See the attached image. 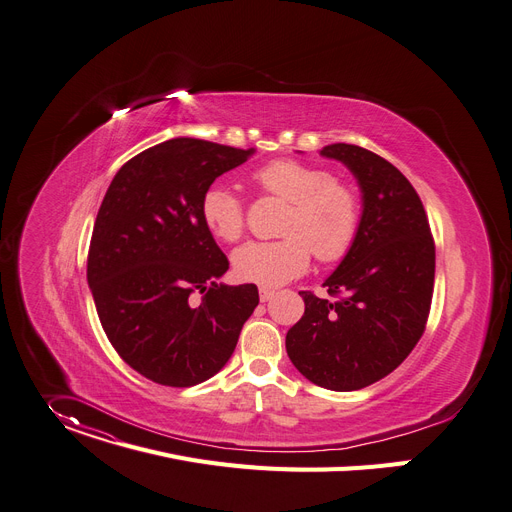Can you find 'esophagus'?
Segmentation results:
<instances>
[{"label": "esophagus", "mask_w": 512, "mask_h": 512, "mask_svg": "<svg viewBox=\"0 0 512 512\" xmlns=\"http://www.w3.org/2000/svg\"><path fill=\"white\" fill-rule=\"evenodd\" d=\"M273 296H275V290H269V288H261V290H259L261 302H267V300H271Z\"/></svg>", "instance_id": "obj_1"}]
</instances>
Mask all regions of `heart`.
Wrapping results in <instances>:
<instances>
[{
  "mask_svg": "<svg viewBox=\"0 0 512 512\" xmlns=\"http://www.w3.org/2000/svg\"><path fill=\"white\" fill-rule=\"evenodd\" d=\"M265 196L288 204L277 241H253L232 255V269L243 282L263 288L284 286L300 277L310 257L341 261L357 241L363 202L351 183L331 169L296 159H275L253 173ZM200 214L212 235L224 243L243 237L247 208L243 198L222 183H212L200 200Z\"/></svg>",
  "mask_w": 512,
  "mask_h": 512,
  "instance_id": "1",
  "label": "heart"
}]
</instances>
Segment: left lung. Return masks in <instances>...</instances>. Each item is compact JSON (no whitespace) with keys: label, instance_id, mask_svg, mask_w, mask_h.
Segmentation results:
<instances>
[{"label":"left lung","instance_id":"8db88e82","mask_svg":"<svg viewBox=\"0 0 512 512\" xmlns=\"http://www.w3.org/2000/svg\"><path fill=\"white\" fill-rule=\"evenodd\" d=\"M363 192L355 245L322 288L300 292L304 316L286 335L296 369L312 384L351 392L386 378L423 337L435 286V241L410 181L357 145H329Z\"/></svg>","mask_w":512,"mask_h":512}]
</instances>
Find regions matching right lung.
I'll return each instance as SVG.
<instances>
[{"instance_id": "1", "label": "right lung", "mask_w": 512, "mask_h": 512, "mask_svg": "<svg viewBox=\"0 0 512 512\" xmlns=\"http://www.w3.org/2000/svg\"><path fill=\"white\" fill-rule=\"evenodd\" d=\"M251 153L171 138L126 161L104 196L87 284L116 353L155 384L218 374L259 304L253 284H216L228 259L200 214L208 185Z\"/></svg>"}]
</instances>
